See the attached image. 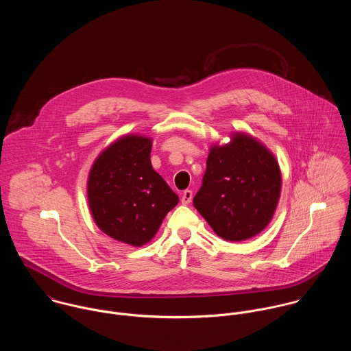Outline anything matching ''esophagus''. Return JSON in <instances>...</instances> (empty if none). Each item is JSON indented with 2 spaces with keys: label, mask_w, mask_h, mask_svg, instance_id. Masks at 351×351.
<instances>
[{
  "label": "esophagus",
  "mask_w": 351,
  "mask_h": 351,
  "mask_svg": "<svg viewBox=\"0 0 351 351\" xmlns=\"http://www.w3.org/2000/svg\"><path fill=\"white\" fill-rule=\"evenodd\" d=\"M182 203L183 204H189V203H191V200H193V191L191 190H186V191H183V194H182Z\"/></svg>",
  "instance_id": "34e87169"
}]
</instances>
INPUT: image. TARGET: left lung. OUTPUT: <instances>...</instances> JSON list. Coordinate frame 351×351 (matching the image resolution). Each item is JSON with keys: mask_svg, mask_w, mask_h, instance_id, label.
<instances>
[{"mask_svg": "<svg viewBox=\"0 0 351 351\" xmlns=\"http://www.w3.org/2000/svg\"><path fill=\"white\" fill-rule=\"evenodd\" d=\"M195 208L221 238L239 242L272 221L281 194V171L256 137L234 132L228 144L210 147Z\"/></svg>", "mask_w": 351, "mask_h": 351, "instance_id": "1", "label": "left lung"}]
</instances>
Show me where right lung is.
I'll list each match as a JSON object with an SVG mask.
<instances>
[{
  "instance_id": "right-lung-1",
  "label": "right lung",
  "mask_w": 351,
  "mask_h": 351,
  "mask_svg": "<svg viewBox=\"0 0 351 351\" xmlns=\"http://www.w3.org/2000/svg\"><path fill=\"white\" fill-rule=\"evenodd\" d=\"M152 138L125 134L94 160L87 200L95 225L113 239L143 246L179 203L151 162Z\"/></svg>"
}]
</instances>
